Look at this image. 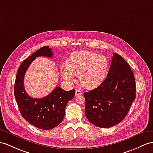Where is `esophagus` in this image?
<instances>
[{
    "label": "esophagus",
    "mask_w": 153,
    "mask_h": 153,
    "mask_svg": "<svg viewBox=\"0 0 153 153\" xmlns=\"http://www.w3.org/2000/svg\"><path fill=\"white\" fill-rule=\"evenodd\" d=\"M82 94V91H80V89H76L75 91V96H79V95H80Z\"/></svg>",
    "instance_id": "1"
}]
</instances>
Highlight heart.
<instances>
[{
    "instance_id": "obj_1",
    "label": "heart",
    "mask_w": 153,
    "mask_h": 153,
    "mask_svg": "<svg viewBox=\"0 0 153 153\" xmlns=\"http://www.w3.org/2000/svg\"><path fill=\"white\" fill-rule=\"evenodd\" d=\"M107 58L88 51L74 53L67 61V68L62 70L64 79L69 82L79 76L81 84L85 88L93 89L98 86L105 79L108 68Z\"/></svg>"
}]
</instances>
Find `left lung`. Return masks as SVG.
<instances>
[{
  "mask_svg": "<svg viewBox=\"0 0 153 153\" xmlns=\"http://www.w3.org/2000/svg\"><path fill=\"white\" fill-rule=\"evenodd\" d=\"M84 96L85 115L91 123L100 128L120 123L136 98L135 79L128 63L114 53L105 80Z\"/></svg>",
  "mask_w": 153,
  "mask_h": 153,
  "instance_id": "8db88e82",
  "label": "left lung"
}]
</instances>
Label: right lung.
Segmentation results:
<instances>
[{
    "label": "right lung",
    "instance_id": "add662e5",
    "mask_svg": "<svg viewBox=\"0 0 153 153\" xmlns=\"http://www.w3.org/2000/svg\"><path fill=\"white\" fill-rule=\"evenodd\" d=\"M53 56L49 47H43L25 59L18 69L14 86V95L20 113L26 121L42 130H49L57 126L65 116L67 104L72 100L75 90L65 91L56 87L50 94L43 98L33 99L25 91L24 77L26 71L36 57Z\"/></svg>",
    "mask_w": 153,
    "mask_h": 153
}]
</instances>
